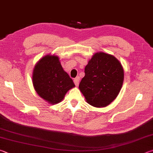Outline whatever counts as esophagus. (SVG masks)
Masks as SVG:
<instances>
[{
  "mask_svg": "<svg viewBox=\"0 0 153 153\" xmlns=\"http://www.w3.org/2000/svg\"><path fill=\"white\" fill-rule=\"evenodd\" d=\"M79 80H80V79H79V77H77L76 78H75V79H74V84H75V85H76V86H78V84H79Z\"/></svg>",
  "mask_w": 153,
  "mask_h": 153,
  "instance_id": "1",
  "label": "esophagus"
}]
</instances>
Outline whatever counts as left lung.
I'll return each instance as SVG.
<instances>
[{
    "label": "left lung",
    "mask_w": 153,
    "mask_h": 153,
    "mask_svg": "<svg viewBox=\"0 0 153 153\" xmlns=\"http://www.w3.org/2000/svg\"><path fill=\"white\" fill-rule=\"evenodd\" d=\"M84 72L79 89L89 105L105 107L117 98L123 83L124 71L113 55L103 52L94 53Z\"/></svg>",
    "instance_id": "left-lung-1"
}]
</instances>
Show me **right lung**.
I'll return each mask as SVG.
<instances>
[{"mask_svg":"<svg viewBox=\"0 0 153 153\" xmlns=\"http://www.w3.org/2000/svg\"><path fill=\"white\" fill-rule=\"evenodd\" d=\"M32 83L39 97L51 105L61 102L75 84L63 70L55 55H46L36 63L32 72Z\"/></svg>","mask_w":153,"mask_h":153,"instance_id":"1","label":"right lung"}]
</instances>
